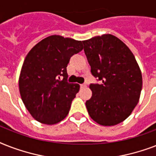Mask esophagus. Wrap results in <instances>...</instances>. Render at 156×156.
I'll return each mask as SVG.
<instances>
[{
	"label": "esophagus",
	"mask_w": 156,
	"mask_h": 156,
	"mask_svg": "<svg viewBox=\"0 0 156 156\" xmlns=\"http://www.w3.org/2000/svg\"><path fill=\"white\" fill-rule=\"evenodd\" d=\"M86 87H87V84H86V83H83V84H81L80 85L81 88H84Z\"/></svg>",
	"instance_id": "1"
}]
</instances>
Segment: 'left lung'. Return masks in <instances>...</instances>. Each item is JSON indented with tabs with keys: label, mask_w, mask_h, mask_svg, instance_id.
I'll use <instances>...</instances> for the list:
<instances>
[{
	"label": "left lung",
	"mask_w": 156,
	"mask_h": 156,
	"mask_svg": "<svg viewBox=\"0 0 156 156\" xmlns=\"http://www.w3.org/2000/svg\"><path fill=\"white\" fill-rule=\"evenodd\" d=\"M90 72L100 83H91L86 106L101 126H115L131 114L140 97L143 78L129 48L110 34L83 41Z\"/></svg>",
	"instance_id": "left-lung-1"
}]
</instances>
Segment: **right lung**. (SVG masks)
Here are the masks:
<instances>
[{
    "mask_svg": "<svg viewBox=\"0 0 156 156\" xmlns=\"http://www.w3.org/2000/svg\"><path fill=\"white\" fill-rule=\"evenodd\" d=\"M83 48L82 41L61 35L45 38L26 56L19 76V91L30 115L40 123L54 125L68 115L79 90L67 82L70 57Z\"/></svg>",
    "mask_w": 156,
    "mask_h": 156,
    "instance_id": "add662e5",
    "label": "right lung"
}]
</instances>
